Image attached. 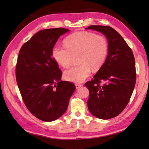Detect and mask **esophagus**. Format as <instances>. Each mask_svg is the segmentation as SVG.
Returning <instances> with one entry per match:
<instances>
[{
  "instance_id": "obj_1",
  "label": "esophagus",
  "mask_w": 149,
  "mask_h": 149,
  "mask_svg": "<svg viewBox=\"0 0 149 149\" xmlns=\"http://www.w3.org/2000/svg\"><path fill=\"white\" fill-rule=\"evenodd\" d=\"M82 86H83V84H75V87H76V88H79L80 87H81Z\"/></svg>"
}]
</instances>
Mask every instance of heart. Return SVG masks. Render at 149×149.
Masks as SVG:
<instances>
[{"instance_id": "heart-1", "label": "heart", "mask_w": 149, "mask_h": 149, "mask_svg": "<svg viewBox=\"0 0 149 149\" xmlns=\"http://www.w3.org/2000/svg\"><path fill=\"white\" fill-rule=\"evenodd\" d=\"M108 53L106 38L96 34L80 31L73 33L65 40V45H56L52 50L53 58L59 65L68 68L74 57L79 65L64 72L66 80L81 83L89 77L91 68L99 69L105 62Z\"/></svg>"}]
</instances>
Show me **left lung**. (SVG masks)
I'll return each instance as SVG.
<instances>
[{"instance_id":"8db88e82","label":"left lung","mask_w":149,"mask_h":149,"mask_svg":"<svg viewBox=\"0 0 149 149\" xmlns=\"http://www.w3.org/2000/svg\"><path fill=\"white\" fill-rule=\"evenodd\" d=\"M87 29L102 33L108 41L105 62L92 79L84 84L90 91L88 107L98 118H112L127 106L134 90L136 79L134 57L127 43L113 28L90 26Z\"/></svg>"}]
</instances>
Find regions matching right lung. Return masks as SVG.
Segmentation results:
<instances>
[{"label": "right lung", "instance_id": "1", "mask_svg": "<svg viewBox=\"0 0 149 149\" xmlns=\"http://www.w3.org/2000/svg\"><path fill=\"white\" fill-rule=\"evenodd\" d=\"M65 28L39 31L22 46L16 65V79L28 110L37 118L51 122L67 109L75 86L62 81V72L52 56L59 37L68 32Z\"/></svg>", "mask_w": 149, "mask_h": 149}]
</instances>
